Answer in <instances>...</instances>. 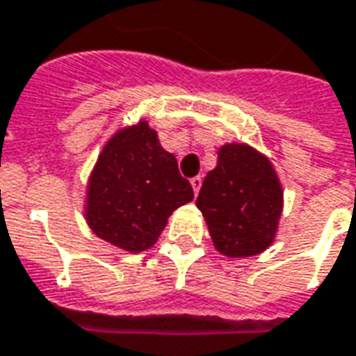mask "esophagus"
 Listing matches in <instances>:
<instances>
[{"label": "esophagus", "instance_id": "obj_1", "mask_svg": "<svg viewBox=\"0 0 356 356\" xmlns=\"http://www.w3.org/2000/svg\"><path fill=\"white\" fill-rule=\"evenodd\" d=\"M191 185H193L194 194L200 193V186H202V177H200V175H198V177H193V179H191Z\"/></svg>", "mask_w": 356, "mask_h": 356}]
</instances>
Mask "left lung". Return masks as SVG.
<instances>
[{
	"instance_id": "1",
	"label": "left lung",
	"mask_w": 356,
	"mask_h": 356,
	"mask_svg": "<svg viewBox=\"0 0 356 356\" xmlns=\"http://www.w3.org/2000/svg\"><path fill=\"white\" fill-rule=\"evenodd\" d=\"M196 206L219 254L252 257L275 242L284 191L267 156L246 143H225Z\"/></svg>"
}]
</instances>
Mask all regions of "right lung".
Instances as JSON below:
<instances>
[{
  "mask_svg": "<svg viewBox=\"0 0 356 356\" xmlns=\"http://www.w3.org/2000/svg\"><path fill=\"white\" fill-rule=\"evenodd\" d=\"M194 198L175 156L139 120L118 129L102 147L86 191L89 229L112 246L140 254L156 244L170 216Z\"/></svg>",
  "mask_w": 356,
  "mask_h": 356,
  "instance_id": "1",
  "label": "right lung"
}]
</instances>
